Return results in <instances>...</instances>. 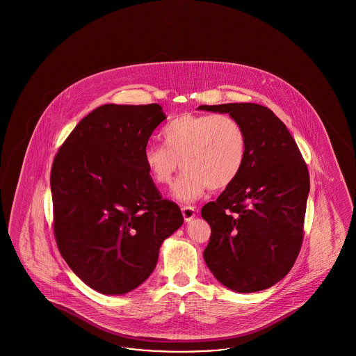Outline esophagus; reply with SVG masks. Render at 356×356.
<instances>
[{
  "instance_id": "1",
  "label": "esophagus",
  "mask_w": 356,
  "mask_h": 356,
  "mask_svg": "<svg viewBox=\"0 0 356 356\" xmlns=\"http://www.w3.org/2000/svg\"><path fill=\"white\" fill-rule=\"evenodd\" d=\"M181 213H183L184 220L191 221L192 219H195V216H196V209H195V207L184 205V207H181Z\"/></svg>"
}]
</instances>
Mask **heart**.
<instances>
[{
    "label": "heart",
    "instance_id": "b5f03b06",
    "mask_svg": "<svg viewBox=\"0 0 356 356\" xmlns=\"http://www.w3.org/2000/svg\"><path fill=\"white\" fill-rule=\"evenodd\" d=\"M161 136L165 147L148 144L143 160L159 186L170 184L181 165L184 172L172 186V196L179 202H195L208 188L224 189L243 170L247 136L229 115H180L165 125Z\"/></svg>",
    "mask_w": 356,
    "mask_h": 356
}]
</instances>
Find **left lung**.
I'll return each mask as SVG.
<instances>
[{"label":"left lung","mask_w":356,"mask_h":356,"mask_svg":"<svg viewBox=\"0 0 356 356\" xmlns=\"http://www.w3.org/2000/svg\"><path fill=\"white\" fill-rule=\"evenodd\" d=\"M228 113L247 136V156L236 180L202 208L211 225L204 260L232 291L270 288L292 268L303 241L309 175L287 127L254 102L200 105Z\"/></svg>","instance_id":"8db88e82"}]
</instances>
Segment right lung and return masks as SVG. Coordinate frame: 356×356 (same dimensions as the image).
Listing matches in <instances>:
<instances>
[{
  "label": "right lung",
  "instance_id": "add662e5",
  "mask_svg": "<svg viewBox=\"0 0 356 356\" xmlns=\"http://www.w3.org/2000/svg\"><path fill=\"white\" fill-rule=\"evenodd\" d=\"M167 119L159 104H105L81 120L53 160L57 247L70 270L104 295H122L152 273L163 241L183 224L161 197L143 152Z\"/></svg>",
  "mask_w": 356,
  "mask_h": 356
}]
</instances>
